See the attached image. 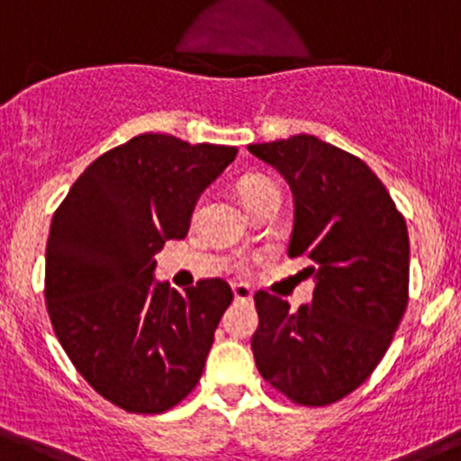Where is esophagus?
Instances as JSON below:
<instances>
[{
	"label": "esophagus",
	"instance_id": "34e87169",
	"mask_svg": "<svg viewBox=\"0 0 461 461\" xmlns=\"http://www.w3.org/2000/svg\"><path fill=\"white\" fill-rule=\"evenodd\" d=\"M231 292H234L236 301H252L254 299V290L245 283H231Z\"/></svg>",
	"mask_w": 461,
	"mask_h": 461
}]
</instances>
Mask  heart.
I'll use <instances>...</instances> for the list:
<instances>
[{
	"instance_id": "b5f03b06",
	"label": "heart",
	"mask_w": 461,
	"mask_h": 461,
	"mask_svg": "<svg viewBox=\"0 0 461 461\" xmlns=\"http://www.w3.org/2000/svg\"><path fill=\"white\" fill-rule=\"evenodd\" d=\"M269 185H274V183H269V180H265V178L243 180V183H240V196H243V201H245V198L252 196L254 192H258V189H263V187H269Z\"/></svg>"
}]
</instances>
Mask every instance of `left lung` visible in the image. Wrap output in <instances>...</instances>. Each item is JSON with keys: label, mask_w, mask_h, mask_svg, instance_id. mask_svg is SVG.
<instances>
[{"label": "left lung", "mask_w": 461, "mask_h": 461, "mask_svg": "<svg viewBox=\"0 0 461 461\" xmlns=\"http://www.w3.org/2000/svg\"><path fill=\"white\" fill-rule=\"evenodd\" d=\"M294 198L290 258L303 257L312 303L257 292L252 352L267 384L301 406H328L359 388L384 359L408 305L406 221L370 167L299 133L249 144Z\"/></svg>", "instance_id": "8db88e82"}]
</instances>
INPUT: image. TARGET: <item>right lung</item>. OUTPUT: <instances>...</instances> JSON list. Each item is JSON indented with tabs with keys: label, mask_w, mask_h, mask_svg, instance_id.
Returning a JSON list of instances; mask_svg holds the SVG:
<instances>
[{
	"label": "right lung",
	"mask_w": 461,
	"mask_h": 461,
	"mask_svg": "<svg viewBox=\"0 0 461 461\" xmlns=\"http://www.w3.org/2000/svg\"><path fill=\"white\" fill-rule=\"evenodd\" d=\"M239 149L142 133L93 160L55 212L46 243V308L88 384L127 412L156 415L201 379L231 303L222 278L185 294L156 281V254L185 239L204 189Z\"/></svg>",
	"instance_id": "add662e5"
}]
</instances>
